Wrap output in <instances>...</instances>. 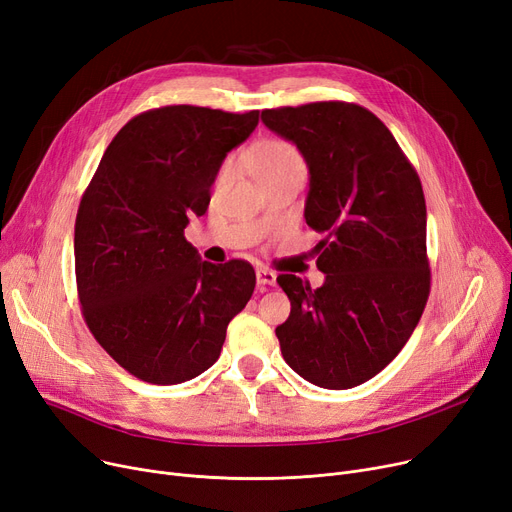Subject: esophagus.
Instances as JSON below:
<instances>
[{"label": "esophagus", "mask_w": 512, "mask_h": 512, "mask_svg": "<svg viewBox=\"0 0 512 512\" xmlns=\"http://www.w3.org/2000/svg\"><path fill=\"white\" fill-rule=\"evenodd\" d=\"M257 284L261 286H274L276 284V272L267 270V267H257Z\"/></svg>", "instance_id": "obj_1"}]
</instances>
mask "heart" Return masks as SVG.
I'll list each match as a JSON object with an SVG mask.
<instances>
[{
    "label": "heart",
    "mask_w": 512,
    "mask_h": 512,
    "mask_svg": "<svg viewBox=\"0 0 512 512\" xmlns=\"http://www.w3.org/2000/svg\"><path fill=\"white\" fill-rule=\"evenodd\" d=\"M253 161H255V170H257L259 178L267 176V174L292 170V168H305L299 149L288 141H267V143H263L257 149V153L253 155ZM230 172H232V166L226 164L220 170L218 180L220 182L228 180Z\"/></svg>",
    "instance_id": "b5f03b06"
}]
</instances>
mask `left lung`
<instances>
[{
	"mask_svg": "<svg viewBox=\"0 0 512 512\" xmlns=\"http://www.w3.org/2000/svg\"><path fill=\"white\" fill-rule=\"evenodd\" d=\"M309 168L305 220L324 234L313 253L324 284H278L290 315L276 328L284 361L307 382L355 388L407 344L429 297L421 180L386 124L344 101L263 110Z\"/></svg>",
	"mask_w": 512,
	"mask_h": 512,
	"instance_id": "left-lung-1",
	"label": "left lung"
}]
</instances>
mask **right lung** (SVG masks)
<instances>
[{"instance_id":"obj_1","label":"right lung","mask_w":512,"mask_h":512,"mask_svg":"<svg viewBox=\"0 0 512 512\" xmlns=\"http://www.w3.org/2000/svg\"><path fill=\"white\" fill-rule=\"evenodd\" d=\"M259 112L166 105L134 116L105 149L74 226L78 301L95 340L149 384L193 380L218 361L255 290L249 261H201L184 238L224 157Z\"/></svg>"}]
</instances>
